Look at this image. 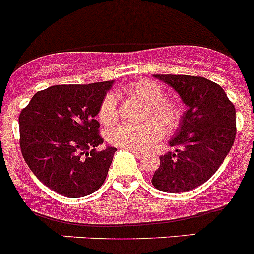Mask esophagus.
Returning a JSON list of instances; mask_svg holds the SVG:
<instances>
[{
	"label": "esophagus",
	"instance_id": "obj_1",
	"mask_svg": "<svg viewBox=\"0 0 254 254\" xmlns=\"http://www.w3.org/2000/svg\"><path fill=\"white\" fill-rule=\"evenodd\" d=\"M131 151V154H134L135 156L137 157V159H144V154L142 152H139V151H132V150H130Z\"/></svg>",
	"mask_w": 254,
	"mask_h": 254
}]
</instances>
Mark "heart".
Listing matches in <instances>:
<instances>
[{"instance_id": "obj_1", "label": "heart", "mask_w": 254, "mask_h": 254, "mask_svg": "<svg viewBox=\"0 0 254 254\" xmlns=\"http://www.w3.org/2000/svg\"><path fill=\"white\" fill-rule=\"evenodd\" d=\"M125 97L135 98L144 103L145 110L142 120L146 122L137 125L119 124L108 131V141L117 147L145 151L149 150L164 136L166 132H174L181 125L184 108L180 102L165 98L164 89L159 83L149 78H139L127 83L123 88ZM100 123L107 127L118 120L117 97L112 93L102 99L98 109Z\"/></svg>"}]
</instances>
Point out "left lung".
Here are the masks:
<instances>
[{
    "label": "left lung",
    "mask_w": 254,
    "mask_h": 254,
    "mask_svg": "<svg viewBox=\"0 0 254 254\" xmlns=\"http://www.w3.org/2000/svg\"><path fill=\"white\" fill-rule=\"evenodd\" d=\"M171 85L189 107L170 145L160 156L152 185L170 193L186 192L207 181L222 165L236 137V109L222 87L203 77L154 74Z\"/></svg>",
    "instance_id": "left-lung-1"
}]
</instances>
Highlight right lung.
Returning a JSON list of instances; mask_svg holds the SVG:
<instances>
[{"instance_id": "1", "label": "right lung", "mask_w": 254, "mask_h": 254, "mask_svg": "<svg viewBox=\"0 0 254 254\" xmlns=\"http://www.w3.org/2000/svg\"><path fill=\"white\" fill-rule=\"evenodd\" d=\"M113 80L52 85L39 90L19 114L22 156L37 179L70 198L95 192L117 149L103 144L94 119Z\"/></svg>"}]
</instances>
